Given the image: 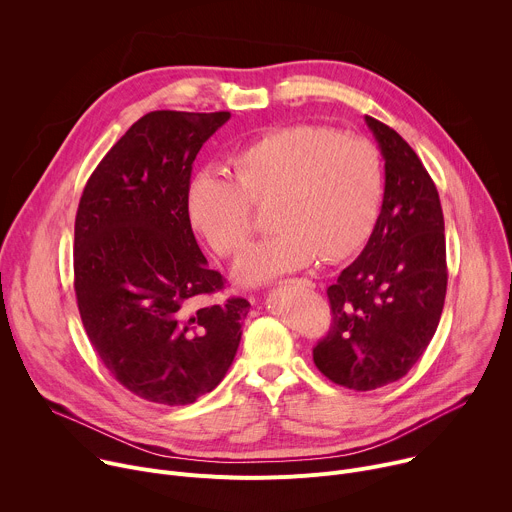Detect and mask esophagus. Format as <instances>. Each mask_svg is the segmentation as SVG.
Instances as JSON below:
<instances>
[{
  "label": "esophagus",
  "mask_w": 512,
  "mask_h": 512,
  "mask_svg": "<svg viewBox=\"0 0 512 512\" xmlns=\"http://www.w3.org/2000/svg\"><path fill=\"white\" fill-rule=\"evenodd\" d=\"M301 282H303V285H307V287H315V285H313V282H311V280H307V278H303Z\"/></svg>",
  "instance_id": "obj_1"
}]
</instances>
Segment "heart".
<instances>
[{
    "label": "heart",
    "mask_w": 512,
    "mask_h": 512,
    "mask_svg": "<svg viewBox=\"0 0 512 512\" xmlns=\"http://www.w3.org/2000/svg\"><path fill=\"white\" fill-rule=\"evenodd\" d=\"M232 177L205 168L187 195L189 217L219 256L238 254L256 230L254 207L274 205L276 234L236 264L244 285L313 264L342 262L370 238L384 197L380 150L362 136L327 126H289L262 134L232 158Z\"/></svg>",
    "instance_id": "1"
}]
</instances>
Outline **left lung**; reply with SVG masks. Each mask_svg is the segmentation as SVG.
Segmentation results:
<instances>
[{"label":"left lung","instance_id":"1","mask_svg":"<svg viewBox=\"0 0 512 512\" xmlns=\"http://www.w3.org/2000/svg\"><path fill=\"white\" fill-rule=\"evenodd\" d=\"M384 156V199L362 254L327 289L331 327L313 362L331 382L374 390L403 378L441 319L447 264L439 193L415 150L366 116Z\"/></svg>","mask_w":512,"mask_h":512}]
</instances>
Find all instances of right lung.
<instances>
[{
    "mask_svg": "<svg viewBox=\"0 0 512 512\" xmlns=\"http://www.w3.org/2000/svg\"><path fill=\"white\" fill-rule=\"evenodd\" d=\"M230 111H150L103 156L75 217V295L97 356L150 403L211 392L240 346L250 303L197 305L225 287L191 230L187 195L201 146Z\"/></svg>",
    "mask_w": 512,
    "mask_h": 512,
    "instance_id": "1",
    "label": "right lung"
}]
</instances>
